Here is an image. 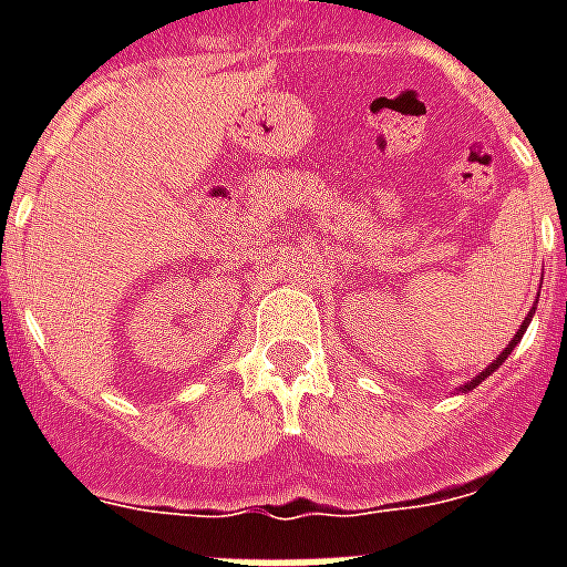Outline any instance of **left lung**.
Instances as JSON below:
<instances>
[{"label":"left lung","mask_w":567,"mask_h":567,"mask_svg":"<svg viewBox=\"0 0 567 567\" xmlns=\"http://www.w3.org/2000/svg\"><path fill=\"white\" fill-rule=\"evenodd\" d=\"M533 311H536V309H533ZM533 311H529L527 318H524V327H520V329H518V336L512 338V344H509V347H506V350H503V353H501V359H497V362H492V364H488V368H485V371H483V373H480V377H476V379H471V382H467V385H465V388H462V391H471V388H476V385H480V382H483V379H485V377H492V373H494V371H497V368H501V364H503V362H506V355H509V353H512V350H515V347H518L520 336H524V332H527V323H529V318H533Z\"/></svg>","instance_id":"8db88e82"}]
</instances>
